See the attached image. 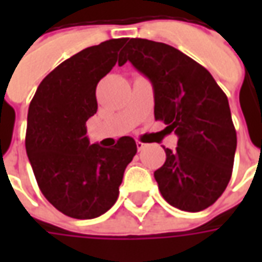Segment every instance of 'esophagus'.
Wrapping results in <instances>:
<instances>
[{"label": "esophagus", "mask_w": 262, "mask_h": 262, "mask_svg": "<svg viewBox=\"0 0 262 262\" xmlns=\"http://www.w3.org/2000/svg\"><path fill=\"white\" fill-rule=\"evenodd\" d=\"M136 146H137V150H139V151H140V150H143V148L146 147V144H144V143H142V142H137V143H136Z\"/></svg>", "instance_id": "obj_1"}]
</instances>
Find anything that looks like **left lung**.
Wrapping results in <instances>:
<instances>
[{
	"label": "left lung",
	"instance_id": "1",
	"mask_svg": "<svg viewBox=\"0 0 262 262\" xmlns=\"http://www.w3.org/2000/svg\"><path fill=\"white\" fill-rule=\"evenodd\" d=\"M126 61L151 81L154 118L178 136L154 171L160 192L181 210L209 208L230 181L237 147L226 94L203 66L165 43L130 39L119 66Z\"/></svg>",
	"mask_w": 262,
	"mask_h": 262
}]
</instances>
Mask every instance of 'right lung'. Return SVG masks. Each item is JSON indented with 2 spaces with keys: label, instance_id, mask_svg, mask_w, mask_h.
Here are the masks:
<instances>
[{
  "label": "right lung",
  "instance_id": "right-lung-1",
  "mask_svg": "<svg viewBox=\"0 0 262 262\" xmlns=\"http://www.w3.org/2000/svg\"><path fill=\"white\" fill-rule=\"evenodd\" d=\"M126 40L111 39L71 56L43 78L29 105L25 146L37 185L74 219H94L114 206L137 153L129 136L112 148L90 144L86 137L85 122L98 109V82L116 64Z\"/></svg>",
  "mask_w": 262,
  "mask_h": 262
}]
</instances>
